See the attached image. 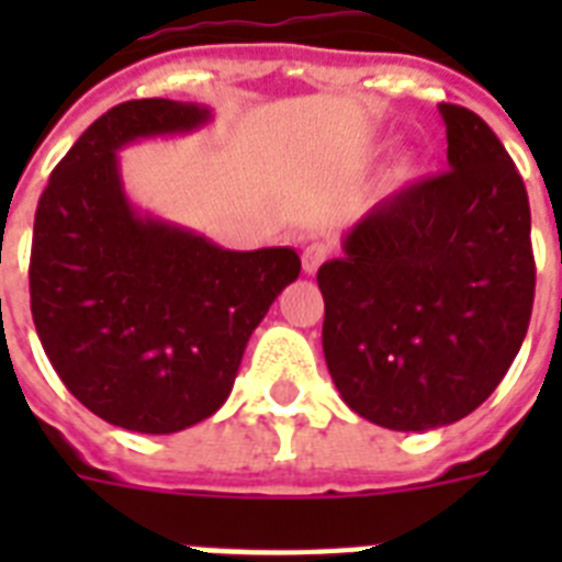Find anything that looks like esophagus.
<instances>
[{"mask_svg": "<svg viewBox=\"0 0 562 562\" xmlns=\"http://www.w3.org/2000/svg\"><path fill=\"white\" fill-rule=\"evenodd\" d=\"M326 256H329V247L324 241H312V245L303 247V271L306 273H317V268L326 262Z\"/></svg>", "mask_w": 562, "mask_h": 562, "instance_id": "1", "label": "esophagus"}]
</instances>
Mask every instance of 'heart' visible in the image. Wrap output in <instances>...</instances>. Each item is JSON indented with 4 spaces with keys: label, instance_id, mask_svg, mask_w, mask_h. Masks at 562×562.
I'll return each instance as SVG.
<instances>
[{
    "label": "heart",
    "instance_id": "obj_1",
    "mask_svg": "<svg viewBox=\"0 0 562 562\" xmlns=\"http://www.w3.org/2000/svg\"><path fill=\"white\" fill-rule=\"evenodd\" d=\"M414 169H417L414 157H400V160L393 162V169H391V175H387V180H391L393 187H402V183H408V180L414 178Z\"/></svg>",
    "mask_w": 562,
    "mask_h": 562
}]
</instances>
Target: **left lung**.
<instances>
[{
  "label": "left lung",
  "mask_w": 562,
  "mask_h": 562,
  "mask_svg": "<svg viewBox=\"0 0 562 562\" xmlns=\"http://www.w3.org/2000/svg\"><path fill=\"white\" fill-rule=\"evenodd\" d=\"M446 166L384 198L321 265L324 356L341 400L393 431L479 408L522 347L533 306L531 206L505 145L440 104Z\"/></svg>",
  "instance_id": "8db88e82"
}]
</instances>
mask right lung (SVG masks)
<instances>
[{"label": "right lung", "mask_w": 562, "mask_h": 562, "mask_svg": "<svg viewBox=\"0 0 562 562\" xmlns=\"http://www.w3.org/2000/svg\"><path fill=\"white\" fill-rule=\"evenodd\" d=\"M212 122L194 101H125L95 119L34 215L31 315L75 400L113 426L175 435L227 402L250 335L300 277L294 247L227 250L143 212L119 151Z\"/></svg>", "instance_id": "1"}]
</instances>
